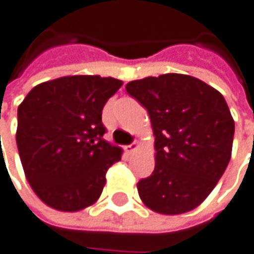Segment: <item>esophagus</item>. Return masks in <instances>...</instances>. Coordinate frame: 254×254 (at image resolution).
I'll return each mask as SVG.
<instances>
[{
	"mask_svg": "<svg viewBox=\"0 0 254 254\" xmlns=\"http://www.w3.org/2000/svg\"><path fill=\"white\" fill-rule=\"evenodd\" d=\"M138 149V142H133V143H130V145H127L125 146V150H127V153H132V152H135Z\"/></svg>",
	"mask_w": 254,
	"mask_h": 254,
	"instance_id": "34e87169",
	"label": "esophagus"
}]
</instances>
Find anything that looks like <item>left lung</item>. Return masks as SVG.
Listing matches in <instances>:
<instances>
[{
  "label": "left lung",
  "mask_w": 254,
  "mask_h": 254,
  "mask_svg": "<svg viewBox=\"0 0 254 254\" xmlns=\"http://www.w3.org/2000/svg\"><path fill=\"white\" fill-rule=\"evenodd\" d=\"M127 92L148 111L155 135V171L138 182L142 202L162 215L192 210L232 155L235 121L223 95L182 73L132 81Z\"/></svg>",
  "instance_id": "8db88e82"
}]
</instances>
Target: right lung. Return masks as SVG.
<instances>
[{
	"mask_svg": "<svg viewBox=\"0 0 254 254\" xmlns=\"http://www.w3.org/2000/svg\"><path fill=\"white\" fill-rule=\"evenodd\" d=\"M121 86L98 75L62 76L32 88L18 106L19 158L44 203L76 212L101 196L106 172L122 155L104 139L102 109Z\"/></svg>",
	"mask_w": 254,
	"mask_h": 254,
	"instance_id": "1",
	"label": "right lung"
}]
</instances>
